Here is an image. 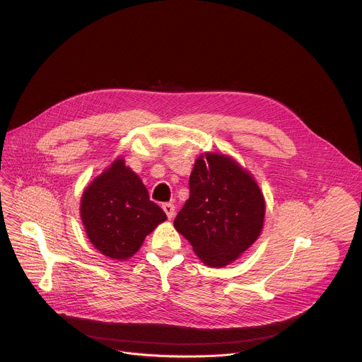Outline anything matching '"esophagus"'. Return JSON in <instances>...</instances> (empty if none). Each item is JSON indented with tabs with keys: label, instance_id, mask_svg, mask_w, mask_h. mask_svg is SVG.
<instances>
[{
	"label": "esophagus",
	"instance_id": "esophagus-1",
	"mask_svg": "<svg viewBox=\"0 0 362 362\" xmlns=\"http://www.w3.org/2000/svg\"><path fill=\"white\" fill-rule=\"evenodd\" d=\"M162 208L165 211V214L168 215L169 219H172L175 216V204L173 203H163Z\"/></svg>",
	"mask_w": 362,
	"mask_h": 362
}]
</instances>
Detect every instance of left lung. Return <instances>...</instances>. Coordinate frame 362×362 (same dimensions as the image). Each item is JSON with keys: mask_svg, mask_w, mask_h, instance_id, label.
<instances>
[{"mask_svg": "<svg viewBox=\"0 0 362 362\" xmlns=\"http://www.w3.org/2000/svg\"><path fill=\"white\" fill-rule=\"evenodd\" d=\"M175 228L209 267L230 264L259 236L265 200L252 176L223 154H202Z\"/></svg>", "mask_w": 362, "mask_h": 362, "instance_id": "obj_1", "label": "left lung"}]
</instances>
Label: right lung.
I'll list each match as a JSON object with an SVG mask.
<instances>
[{
  "instance_id": "add662e5",
  "label": "right lung",
  "mask_w": 362,
  "mask_h": 362,
  "mask_svg": "<svg viewBox=\"0 0 362 362\" xmlns=\"http://www.w3.org/2000/svg\"><path fill=\"white\" fill-rule=\"evenodd\" d=\"M80 214L94 247L119 261L133 256L144 238L168 219L122 159L88 185Z\"/></svg>"
}]
</instances>
